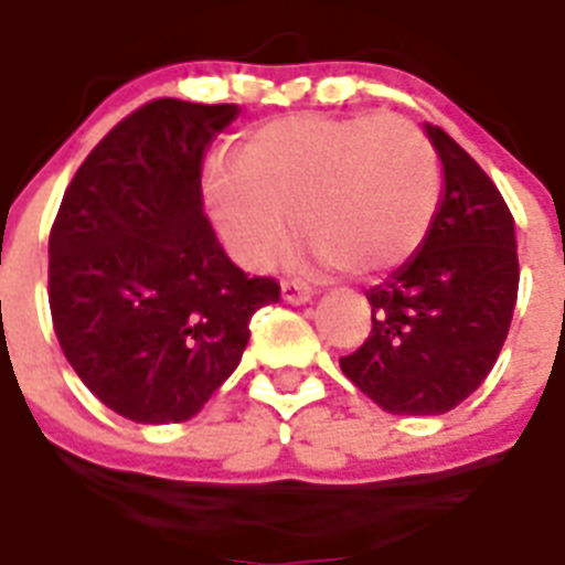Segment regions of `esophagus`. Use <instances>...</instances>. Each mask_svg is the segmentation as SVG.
<instances>
[{"label": "esophagus", "instance_id": "1", "mask_svg": "<svg viewBox=\"0 0 565 565\" xmlns=\"http://www.w3.org/2000/svg\"><path fill=\"white\" fill-rule=\"evenodd\" d=\"M312 297V288L303 279H282V300L286 303H306Z\"/></svg>", "mask_w": 565, "mask_h": 565}]
</instances>
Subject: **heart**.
<instances>
[{
  "instance_id": "obj_1",
  "label": "heart",
  "mask_w": 565,
  "mask_h": 565,
  "mask_svg": "<svg viewBox=\"0 0 565 565\" xmlns=\"http://www.w3.org/2000/svg\"><path fill=\"white\" fill-rule=\"evenodd\" d=\"M242 170L205 173L223 242L247 268H268L300 233L321 262L377 277L413 256L439 205V161L401 115H288L253 129Z\"/></svg>"
}]
</instances>
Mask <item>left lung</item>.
<instances>
[{
    "label": "left lung",
    "instance_id": "obj_1",
    "mask_svg": "<svg viewBox=\"0 0 565 565\" xmlns=\"http://www.w3.org/2000/svg\"><path fill=\"white\" fill-rule=\"evenodd\" d=\"M445 196L422 250L365 291L371 332L342 356L344 377L397 415H441L487 380L515 297V221L495 182L439 126H427Z\"/></svg>",
    "mask_w": 565,
    "mask_h": 565
}]
</instances>
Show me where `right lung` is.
<instances>
[{"label": "right lung", "instance_id": "add662e5", "mask_svg": "<svg viewBox=\"0 0 565 565\" xmlns=\"http://www.w3.org/2000/svg\"><path fill=\"white\" fill-rule=\"evenodd\" d=\"M238 105L152 99L96 143L50 233V312L82 383L124 418L188 422L230 377L256 309L279 300L223 253L203 152Z\"/></svg>", "mask_w": 565, "mask_h": 565}]
</instances>
